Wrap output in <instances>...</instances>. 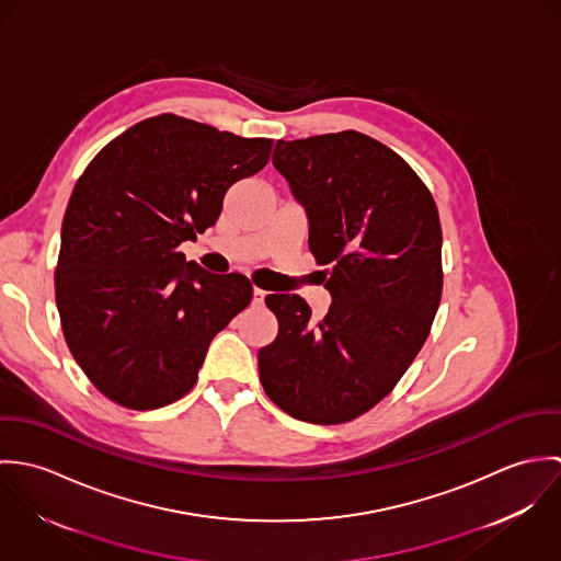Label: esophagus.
Here are the masks:
<instances>
[{"label":"esophagus","mask_w":561,"mask_h":561,"mask_svg":"<svg viewBox=\"0 0 561 561\" xmlns=\"http://www.w3.org/2000/svg\"><path fill=\"white\" fill-rule=\"evenodd\" d=\"M263 298H265V291L259 289V287H254V289H252V305H261Z\"/></svg>","instance_id":"esophagus-1"}]
</instances>
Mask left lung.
Here are the masks:
<instances>
[{"mask_svg":"<svg viewBox=\"0 0 561 561\" xmlns=\"http://www.w3.org/2000/svg\"><path fill=\"white\" fill-rule=\"evenodd\" d=\"M274 168L309 216L332 305L270 294L276 339L259 350L267 398L294 419L347 423L385 400L423 347L443 294V233L419 174L354 129L278 140Z\"/></svg>","mask_w":561,"mask_h":561,"instance_id":"1","label":"left lung"}]
</instances>
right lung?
Wrapping results in <instances>:
<instances>
[{
    "instance_id": "add662e5",
    "label": "right lung",
    "mask_w": 561,
    "mask_h": 561,
    "mask_svg": "<svg viewBox=\"0 0 561 561\" xmlns=\"http://www.w3.org/2000/svg\"><path fill=\"white\" fill-rule=\"evenodd\" d=\"M270 153V138L160 114L85 165L62 220L56 305L73 358L107 400H181L211 339L250 305L245 276L209 274L179 245L216 225L229 187Z\"/></svg>"
}]
</instances>
